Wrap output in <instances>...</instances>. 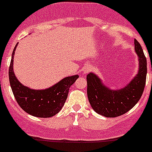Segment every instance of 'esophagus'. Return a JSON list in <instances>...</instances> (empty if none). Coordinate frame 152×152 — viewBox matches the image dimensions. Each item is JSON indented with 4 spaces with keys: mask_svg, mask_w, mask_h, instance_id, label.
Instances as JSON below:
<instances>
[{
    "mask_svg": "<svg viewBox=\"0 0 152 152\" xmlns=\"http://www.w3.org/2000/svg\"><path fill=\"white\" fill-rule=\"evenodd\" d=\"M91 66L90 65H87L86 67H84V70H83V73L86 74V73H88V72L91 71Z\"/></svg>",
    "mask_w": 152,
    "mask_h": 152,
    "instance_id": "esophagus-1",
    "label": "esophagus"
}]
</instances>
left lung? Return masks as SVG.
<instances>
[{
	"label": "left lung",
	"mask_w": 152,
	"mask_h": 152,
	"mask_svg": "<svg viewBox=\"0 0 152 152\" xmlns=\"http://www.w3.org/2000/svg\"><path fill=\"white\" fill-rule=\"evenodd\" d=\"M135 52L139 61L138 73L124 87L113 90L103 84L94 73L87 75V94L92 109L107 118H115L127 113L141 98L145 86L147 61L142 46L134 39Z\"/></svg>",
	"instance_id": "left-lung-1"
}]
</instances>
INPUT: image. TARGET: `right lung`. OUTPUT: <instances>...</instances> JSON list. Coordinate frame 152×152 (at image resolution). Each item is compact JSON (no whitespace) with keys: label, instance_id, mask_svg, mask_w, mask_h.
<instances>
[{"label":"right lung","instance_id":"add662e5","mask_svg":"<svg viewBox=\"0 0 152 152\" xmlns=\"http://www.w3.org/2000/svg\"><path fill=\"white\" fill-rule=\"evenodd\" d=\"M18 43L12 54L9 69V79L15 100L21 108L31 115L50 118L58 113L67 98L69 87L79 78V75L65 77L46 89H31L18 80L13 72V58Z\"/></svg>","mask_w":152,"mask_h":152}]
</instances>
